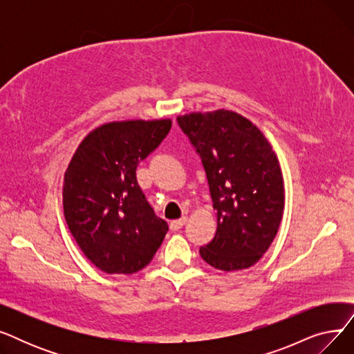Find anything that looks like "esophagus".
Listing matches in <instances>:
<instances>
[{
	"mask_svg": "<svg viewBox=\"0 0 354 354\" xmlns=\"http://www.w3.org/2000/svg\"><path fill=\"white\" fill-rule=\"evenodd\" d=\"M187 221H188V218H187V216H182L180 219L172 221L169 227H171V230H172V231H179L185 224H187Z\"/></svg>",
	"mask_w": 354,
	"mask_h": 354,
	"instance_id": "34e87169",
	"label": "esophagus"
}]
</instances>
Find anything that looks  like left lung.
Instances as JSON below:
<instances>
[{"mask_svg": "<svg viewBox=\"0 0 354 354\" xmlns=\"http://www.w3.org/2000/svg\"><path fill=\"white\" fill-rule=\"evenodd\" d=\"M207 174L216 232L199 248L222 271L254 266L270 248L284 211L281 167L259 129L231 110L178 118Z\"/></svg>", "mask_w": 354, "mask_h": 354, "instance_id": "left-lung-1", "label": "left lung"}]
</instances>
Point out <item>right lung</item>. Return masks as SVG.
<instances>
[{
    "label": "right lung",
    "instance_id": "right-lung-1",
    "mask_svg": "<svg viewBox=\"0 0 354 354\" xmlns=\"http://www.w3.org/2000/svg\"><path fill=\"white\" fill-rule=\"evenodd\" d=\"M171 127V120L106 123L84 138L67 167V227L84 255L107 274L146 267L167 232L139 188L136 169Z\"/></svg>",
    "mask_w": 354,
    "mask_h": 354
}]
</instances>
